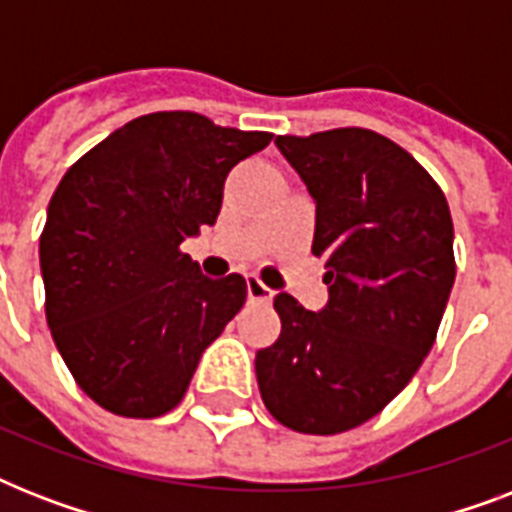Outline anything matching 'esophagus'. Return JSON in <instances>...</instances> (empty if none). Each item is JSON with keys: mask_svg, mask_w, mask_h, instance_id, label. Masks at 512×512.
<instances>
[{"mask_svg": "<svg viewBox=\"0 0 512 512\" xmlns=\"http://www.w3.org/2000/svg\"><path fill=\"white\" fill-rule=\"evenodd\" d=\"M247 295L252 303H271L273 292L257 276H247Z\"/></svg>", "mask_w": 512, "mask_h": 512, "instance_id": "esophagus-1", "label": "esophagus"}]
</instances>
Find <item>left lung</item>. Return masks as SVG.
Returning a JSON list of instances; mask_svg holds the SVG:
<instances>
[{"instance_id":"left-lung-1","label":"left lung","mask_w":512,"mask_h":512,"mask_svg":"<svg viewBox=\"0 0 512 512\" xmlns=\"http://www.w3.org/2000/svg\"><path fill=\"white\" fill-rule=\"evenodd\" d=\"M276 146L316 199L311 252L327 257L329 303L273 300L281 335L257 350V385L284 428L335 436L380 414L433 348L457 271L452 215L430 172L380 132Z\"/></svg>"}]
</instances>
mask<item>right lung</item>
<instances>
[{
	"label": "right lung",
	"instance_id": "add662e5",
	"mask_svg": "<svg viewBox=\"0 0 512 512\" xmlns=\"http://www.w3.org/2000/svg\"><path fill=\"white\" fill-rule=\"evenodd\" d=\"M273 140L193 111L132 119L76 159L39 236L44 313L76 385L106 412L162 417L247 300L180 244L212 225L228 172Z\"/></svg>",
	"mask_w": 512,
	"mask_h": 512
}]
</instances>
